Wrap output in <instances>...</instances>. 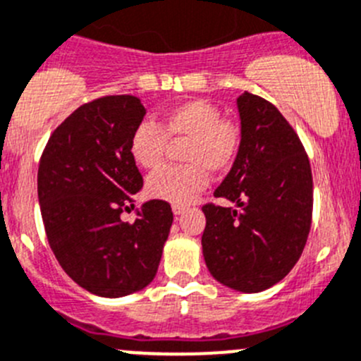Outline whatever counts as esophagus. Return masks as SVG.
<instances>
[{
    "label": "esophagus",
    "mask_w": 361,
    "mask_h": 361,
    "mask_svg": "<svg viewBox=\"0 0 361 361\" xmlns=\"http://www.w3.org/2000/svg\"><path fill=\"white\" fill-rule=\"evenodd\" d=\"M185 206L183 204H173V212H174V215H181V213L185 212Z\"/></svg>",
    "instance_id": "esophagus-1"
}]
</instances>
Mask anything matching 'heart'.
<instances>
[{
	"mask_svg": "<svg viewBox=\"0 0 361 361\" xmlns=\"http://www.w3.org/2000/svg\"><path fill=\"white\" fill-rule=\"evenodd\" d=\"M185 141L183 166H166L146 180L149 197L185 204L208 183V171L222 174L233 167L241 149L243 132L238 121L224 118L204 99H188L162 113L159 127L141 123L130 137V155L137 166L155 169L162 164L167 142Z\"/></svg>",
	"mask_w": 361,
	"mask_h": 361,
	"instance_id": "obj_1",
	"label": "heart"
}]
</instances>
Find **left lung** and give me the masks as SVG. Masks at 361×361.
<instances>
[{"instance_id": "8db88e82", "label": "left lung", "mask_w": 361, "mask_h": 361, "mask_svg": "<svg viewBox=\"0 0 361 361\" xmlns=\"http://www.w3.org/2000/svg\"><path fill=\"white\" fill-rule=\"evenodd\" d=\"M243 141L215 190L238 208L206 202L202 254L220 284L259 293L281 282L305 248L312 224V171L295 128L268 100L238 99Z\"/></svg>"}]
</instances>
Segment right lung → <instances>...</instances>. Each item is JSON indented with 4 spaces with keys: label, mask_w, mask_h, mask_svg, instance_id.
Segmentation results:
<instances>
[{
    "label": "right lung",
    "mask_w": 361,
    "mask_h": 361,
    "mask_svg": "<svg viewBox=\"0 0 361 361\" xmlns=\"http://www.w3.org/2000/svg\"><path fill=\"white\" fill-rule=\"evenodd\" d=\"M146 111L132 95L77 107L49 137L38 164V201L49 245L73 282L118 298L157 275L173 224L167 201L142 204L134 222L121 213L142 187L130 137Z\"/></svg>",
    "instance_id": "obj_1"
}]
</instances>
